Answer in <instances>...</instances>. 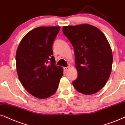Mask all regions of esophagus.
I'll return each mask as SVG.
<instances>
[{
    "mask_svg": "<svg viewBox=\"0 0 125 125\" xmlns=\"http://www.w3.org/2000/svg\"><path fill=\"white\" fill-rule=\"evenodd\" d=\"M69 69H70V67H69V66H67V67H64L63 68V69H64V71H67V70H69Z\"/></svg>",
    "mask_w": 125,
    "mask_h": 125,
    "instance_id": "34e87169",
    "label": "esophagus"
}]
</instances>
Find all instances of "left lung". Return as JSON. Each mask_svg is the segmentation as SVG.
Returning <instances> with one entry per match:
<instances>
[{
  "mask_svg": "<svg viewBox=\"0 0 125 125\" xmlns=\"http://www.w3.org/2000/svg\"><path fill=\"white\" fill-rule=\"evenodd\" d=\"M62 31L74 51L78 77L73 85L81 94H96L104 87L111 72L113 53L107 38L89 24L63 26Z\"/></svg>",
  "mask_w": 125,
  "mask_h": 125,
  "instance_id": "obj_1",
  "label": "left lung"
}]
</instances>
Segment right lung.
<instances>
[{"mask_svg":"<svg viewBox=\"0 0 125 125\" xmlns=\"http://www.w3.org/2000/svg\"><path fill=\"white\" fill-rule=\"evenodd\" d=\"M59 26H40L21 41L16 52L19 80L30 94L46 99L57 91L63 69L55 65L52 45Z\"/></svg>","mask_w":125,"mask_h":125,"instance_id":"right-lung-1","label":"right lung"}]
</instances>
